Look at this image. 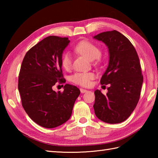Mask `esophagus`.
Returning a JSON list of instances; mask_svg holds the SVG:
<instances>
[{"mask_svg":"<svg viewBox=\"0 0 158 158\" xmlns=\"http://www.w3.org/2000/svg\"><path fill=\"white\" fill-rule=\"evenodd\" d=\"M80 91H81V93H85V92H88V90L87 89H83V88H81L80 89Z\"/></svg>","mask_w":158,"mask_h":158,"instance_id":"1","label":"esophagus"}]
</instances>
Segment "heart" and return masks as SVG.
Listing matches in <instances>:
<instances>
[{
	"instance_id": "1",
	"label": "heart",
	"mask_w": 158,
	"mask_h": 158,
	"mask_svg": "<svg viewBox=\"0 0 158 158\" xmlns=\"http://www.w3.org/2000/svg\"><path fill=\"white\" fill-rule=\"evenodd\" d=\"M75 51L86 57L89 60L98 59L101 51L98 46L88 41H82L75 46ZM61 64L66 70H69L71 67V57L68 53H66L62 57ZM94 74L92 72H83L75 73L71 77V81L77 85L83 87H88L90 85L91 80L94 78Z\"/></svg>"
}]
</instances>
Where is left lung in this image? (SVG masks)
I'll return each instance as SVG.
<instances>
[{
	"label": "left lung",
	"mask_w": 158,
	"mask_h": 158,
	"mask_svg": "<svg viewBox=\"0 0 158 158\" xmlns=\"http://www.w3.org/2000/svg\"><path fill=\"white\" fill-rule=\"evenodd\" d=\"M107 46L109 65L100 83L110 84L106 95L96 89L94 109L104 122L118 123L127 119L138 103L143 77L139 58L128 39L117 31L101 32L94 36Z\"/></svg>",
	"instance_id": "left-lung-1"
}]
</instances>
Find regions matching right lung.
Wrapping results in <instances>:
<instances>
[{
    "label": "right lung",
    "mask_w": 158,
    "mask_h": 158,
    "mask_svg": "<svg viewBox=\"0 0 158 158\" xmlns=\"http://www.w3.org/2000/svg\"><path fill=\"white\" fill-rule=\"evenodd\" d=\"M69 43L67 37L48 36L28 50L20 68L18 89L23 108L32 121L46 128L67 122L80 94L79 88L69 84L62 92L52 89L64 81L61 59Z\"/></svg>",
    "instance_id": "1"
}]
</instances>
